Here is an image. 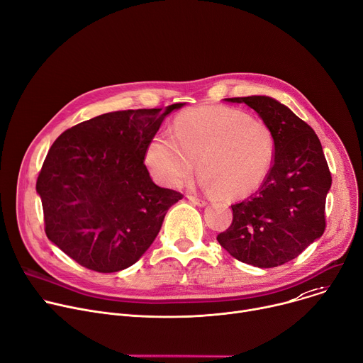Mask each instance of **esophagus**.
<instances>
[{"label":"esophagus","mask_w":363,"mask_h":363,"mask_svg":"<svg viewBox=\"0 0 363 363\" xmlns=\"http://www.w3.org/2000/svg\"><path fill=\"white\" fill-rule=\"evenodd\" d=\"M186 196H188V200H189L192 204H195V206H200V207L207 206V200H206V199H201V196H199V195L188 194Z\"/></svg>","instance_id":"esophagus-1"}]
</instances>
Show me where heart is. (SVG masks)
<instances>
[{
  "label": "heart",
  "mask_w": 363,
  "mask_h": 363,
  "mask_svg": "<svg viewBox=\"0 0 363 363\" xmlns=\"http://www.w3.org/2000/svg\"><path fill=\"white\" fill-rule=\"evenodd\" d=\"M172 130L174 135H155L146 147L147 167L162 184H184L196 162L207 188L239 196L255 189L271 168V130L243 111L200 107L177 117Z\"/></svg>",
  "instance_id": "1"
}]
</instances>
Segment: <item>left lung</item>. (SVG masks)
Segmentation results:
<instances>
[{"mask_svg": "<svg viewBox=\"0 0 363 363\" xmlns=\"http://www.w3.org/2000/svg\"><path fill=\"white\" fill-rule=\"evenodd\" d=\"M253 108L271 130L274 160L255 194L232 206L233 221L217 235L238 260L275 268L295 259L325 228L332 174L314 130L274 98H225Z\"/></svg>", "mask_w": 363, "mask_h": 363, "instance_id": "1", "label": "left lung"}]
</instances>
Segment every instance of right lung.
Wrapping results in <instances>:
<instances>
[{
  "label": "right lung",
  "instance_id": "obj_1",
  "mask_svg": "<svg viewBox=\"0 0 363 363\" xmlns=\"http://www.w3.org/2000/svg\"><path fill=\"white\" fill-rule=\"evenodd\" d=\"M184 103L101 114L53 142L38 177L45 232L81 267L111 274L136 263L182 194L143 163L163 118Z\"/></svg>",
  "mask_w": 363,
  "mask_h": 363
}]
</instances>
